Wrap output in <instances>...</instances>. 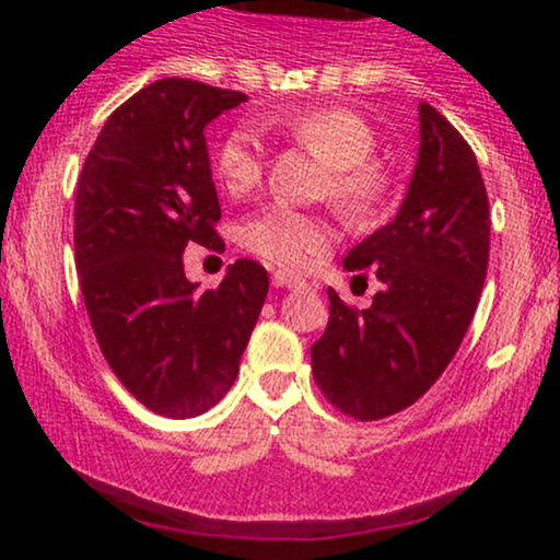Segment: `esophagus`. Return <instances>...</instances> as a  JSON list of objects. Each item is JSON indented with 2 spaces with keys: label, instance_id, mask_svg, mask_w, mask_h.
I'll return each instance as SVG.
<instances>
[{
  "label": "esophagus",
  "instance_id": "esophagus-1",
  "mask_svg": "<svg viewBox=\"0 0 560 560\" xmlns=\"http://www.w3.org/2000/svg\"><path fill=\"white\" fill-rule=\"evenodd\" d=\"M271 281H273V287H300L302 281L298 279V276L294 273H289V271H273V276H271Z\"/></svg>",
  "mask_w": 560,
  "mask_h": 560
}]
</instances>
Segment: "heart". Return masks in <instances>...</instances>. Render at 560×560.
I'll use <instances>...</instances> for the list:
<instances>
[{"label": "heart", "instance_id": "heart-1", "mask_svg": "<svg viewBox=\"0 0 560 560\" xmlns=\"http://www.w3.org/2000/svg\"><path fill=\"white\" fill-rule=\"evenodd\" d=\"M266 126L298 141L329 165L324 189L347 218H365L376 208L387 178L371 160L376 152V133L361 115L345 107H313L271 115ZM262 163V139L247 124L223 133L213 150L215 178L231 197L258 189ZM240 242L244 249L273 266L302 268L329 249L331 229L318 215L300 213L287 205H268L242 223Z\"/></svg>", "mask_w": 560, "mask_h": 560}]
</instances>
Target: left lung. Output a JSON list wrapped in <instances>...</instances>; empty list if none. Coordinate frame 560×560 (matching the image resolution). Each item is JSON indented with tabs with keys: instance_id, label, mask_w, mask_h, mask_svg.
<instances>
[{
	"instance_id": "obj_1",
	"label": "left lung",
	"mask_w": 560,
	"mask_h": 560,
	"mask_svg": "<svg viewBox=\"0 0 560 560\" xmlns=\"http://www.w3.org/2000/svg\"><path fill=\"white\" fill-rule=\"evenodd\" d=\"M419 163L395 221L350 249L374 271L365 311L329 289V326L311 347L313 378L358 421L387 419L427 392L464 342L490 262V202L468 141L421 102Z\"/></svg>"
}]
</instances>
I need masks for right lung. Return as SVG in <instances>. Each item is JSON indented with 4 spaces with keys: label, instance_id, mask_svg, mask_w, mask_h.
Here are the masks:
<instances>
[{
    "label": "right lung",
    "instance_id": "add662e5",
    "mask_svg": "<svg viewBox=\"0 0 560 560\" xmlns=\"http://www.w3.org/2000/svg\"><path fill=\"white\" fill-rule=\"evenodd\" d=\"M247 94L189 79L144 86L102 126L75 189V268L102 355L141 405L205 413L231 389L268 294L260 262L236 260L199 294L191 244L223 240L205 126Z\"/></svg>",
    "mask_w": 560,
    "mask_h": 560
}]
</instances>
